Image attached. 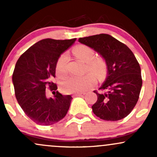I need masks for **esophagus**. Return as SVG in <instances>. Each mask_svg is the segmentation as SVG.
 Masks as SVG:
<instances>
[{
  "instance_id": "obj_1",
  "label": "esophagus",
  "mask_w": 157,
  "mask_h": 157,
  "mask_svg": "<svg viewBox=\"0 0 157 157\" xmlns=\"http://www.w3.org/2000/svg\"><path fill=\"white\" fill-rule=\"evenodd\" d=\"M86 92H80V93H77V94H73L72 96L73 97H82V96H84L85 94H86Z\"/></svg>"
}]
</instances>
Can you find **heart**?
<instances>
[{
    "label": "heart",
    "mask_w": 157,
    "mask_h": 157,
    "mask_svg": "<svg viewBox=\"0 0 157 157\" xmlns=\"http://www.w3.org/2000/svg\"><path fill=\"white\" fill-rule=\"evenodd\" d=\"M75 56L82 62L86 63V68L89 71L94 74L97 77H101L105 69L103 61L100 59H95L94 52L92 48L85 45H79L73 49ZM68 54L66 52L62 54L56 63V74L60 78H63L67 75L66 62ZM95 83V78L91 74H87L83 76H71L63 81L61 89L66 94H75L86 91Z\"/></svg>",
    "instance_id": "heart-1"
}]
</instances>
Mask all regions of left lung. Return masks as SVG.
Returning a JSON list of instances; mask_svg holds the SVG:
<instances>
[{
  "mask_svg": "<svg viewBox=\"0 0 157 157\" xmlns=\"http://www.w3.org/2000/svg\"><path fill=\"white\" fill-rule=\"evenodd\" d=\"M80 44L100 54L105 60L107 77L96 93L97 100L91 106L94 113L106 121L127 117L136 105L142 80L140 64L126 45L107 34L81 37Z\"/></svg>",
  "mask_w": 157,
  "mask_h": 157,
  "instance_id": "left-lung-1",
  "label": "left lung"
}]
</instances>
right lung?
Here are the masks:
<instances>
[{
	"label": "right lung",
	"instance_id": "add662e5",
	"mask_svg": "<svg viewBox=\"0 0 157 157\" xmlns=\"http://www.w3.org/2000/svg\"><path fill=\"white\" fill-rule=\"evenodd\" d=\"M76 40H41L28 48L16 63L12 75L16 99L26 116L37 125H53L68 112L72 100L71 95L65 96L57 91L54 97L48 98L46 89L57 90V85L52 82L57 61Z\"/></svg>",
	"mask_w": 157,
	"mask_h": 157
}]
</instances>
